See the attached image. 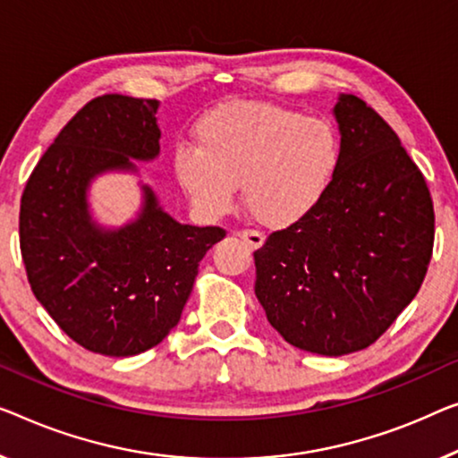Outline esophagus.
Listing matches in <instances>:
<instances>
[{
  "instance_id": "obj_1",
  "label": "esophagus",
  "mask_w": 458,
  "mask_h": 458,
  "mask_svg": "<svg viewBox=\"0 0 458 458\" xmlns=\"http://www.w3.org/2000/svg\"><path fill=\"white\" fill-rule=\"evenodd\" d=\"M238 236H241L250 249H261L265 242L263 234H259V232H255V230H242V232H238Z\"/></svg>"
}]
</instances>
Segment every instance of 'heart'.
<instances>
[{"label": "heart", "mask_w": 458, "mask_h": 458, "mask_svg": "<svg viewBox=\"0 0 458 458\" xmlns=\"http://www.w3.org/2000/svg\"><path fill=\"white\" fill-rule=\"evenodd\" d=\"M195 148L173 154L174 179L201 216L232 211L236 187L249 214L267 228H290L309 217L335 182L341 138L325 117L271 102H228L203 113Z\"/></svg>", "instance_id": "obj_1"}]
</instances>
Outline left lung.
<instances>
[{
  "label": "left lung",
  "mask_w": 458,
  "mask_h": 458,
  "mask_svg": "<svg viewBox=\"0 0 458 458\" xmlns=\"http://www.w3.org/2000/svg\"><path fill=\"white\" fill-rule=\"evenodd\" d=\"M341 168L325 201L255 250V294L298 350L345 356L374 344L424 282L434 208L397 133L353 94L333 106Z\"/></svg>",
  "instance_id": "8db88e82"
}]
</instances>
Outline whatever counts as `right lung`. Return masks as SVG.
Here are the masks:
<instances>
[{
    "label": "right lung",
    "mask_w": 458,
    "mask_h": 458,
    "mask_svg": "<svg viewBox=\"0 0 458 458\" xmlns=\"http://www.w3.org/2000/svg\"><path fill=\"white\" fill-rule=\"evenodd\" d=\"M158 100L105 94L78 111L32 170L20 203V249L30 288L76 344L135 356L179 325L199 261L226 232L176 222L140 181L141 208L111 228L94 220L102 174L140 176L160 154Z\"/></svg>",
    "instance_id": "right-lung-1"
}]
</instances>
